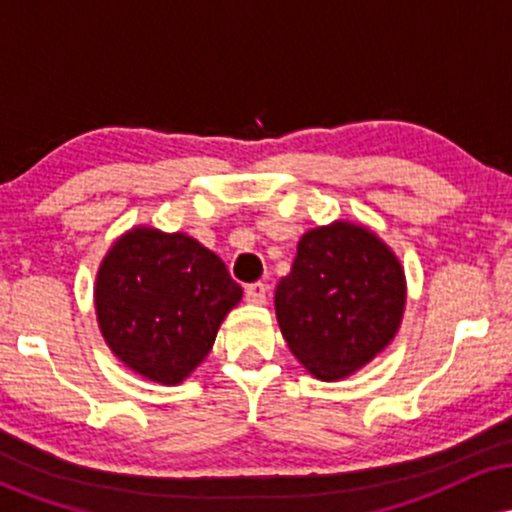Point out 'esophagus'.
<instances>
[{"instance_id": "obj_1", "label": "esophagus", "mask_w": 512, "mask_h": 512, "mask_svg": "<svg viewBox=\"0 0 512 512\" xmlns=\"http://www.w3.org/2000/svg\"><path fill=\"white\" fill-rule=\"evenodd\" d=\"M245 301L252 305H262L267 301V286L260 284V281H257V284L245 286Z\"/></svg>"}]
</instances>
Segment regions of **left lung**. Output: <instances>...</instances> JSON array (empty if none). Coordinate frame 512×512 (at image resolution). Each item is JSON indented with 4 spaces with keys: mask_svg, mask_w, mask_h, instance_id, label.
Wrapping results in <instances>:
<instances>
[{
    "mask_svg": "<svg viewBox=\"0 0 512 512\" xmlns=\"http://www.w3.org/2000/svg\"><path fill=\"white\" fill-rule=\"evenodd\" d=\"M404 269L366 226L334 221L298 243L274 308L291 354L315 378L342 380L373 361L399 330Z\"/></svg>",
    "mask_w": 512,
    "mask_h": 512,
    "instance_id": "left-lung-1",
    "label": "left lung"
}]
</instances>
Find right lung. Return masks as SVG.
Segmentation results:
<instances>
[{"label": "right lung", "instance_id": "right-lung-1", "mask_svg": "<svg viewBox=\"0 0 512 512\" xmlns=\"http://www.w3.org/2000/svg\"><path fill=\"white\" fill-rule=\"evenodd\" d=\"M243 289L219 255L185 233L132 228L103 257L96 315L113 354L134 373L178 385L207 358Z\"/></svg>", "mask_w": 512, "mask_h": 512}]
</instances>
